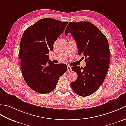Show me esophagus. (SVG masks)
Masks as SVG:
<instances>
[{"mask_svg":"<svg viewBox=\"0 0 126 126\" xmlns=\"http://www.w3.org/2000/svg\"><path fill=\"white\" fill-rule=\"evenodd\" d=\"M67 71L68 72H70V71H71V67L70 66V65H68L67 66Z\"/></svg>","mask_w":126,"mask_h":126,"instance_id":"esophagus-1","label":"esophagus"}]
</instances>
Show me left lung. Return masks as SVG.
Wrapping results in <instances>:
<instances>
[{
	"mask_svg": "<svg viewBox=\"0 0 126 126\" xmlns=\"http://www.w3.org/2000/svg\"><path fill=\"white\" fill-rule=\"evenodd\" d=\"M69 33L77 42L79 55L84 56L86 63L84 68L72 67L78 78L71 86L77 95L89 96L100 87L106 77L110 62L109 42L99 28L90 22H69L65 34Z\"/></svg>",
	"mask_w": 126,
	"mask_h": 126,
	"instance_id": "1",
	"label": "left lung"
}]
</instances>
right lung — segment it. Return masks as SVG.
I'll use <instances>...</instances> for the list:
<instances>
[{
  "label": "right lung",
  "instance_id": "1",
  "mask_svg": "<svg viewBox=\"0 0 126 126\" xmlns=\"http://www.w3.org/2000/svg\"><path fill=\"white\" fill-rule=\"evenodd\" d=\"M67 24L46 17L26 29L22 35L19 52L22 74L26 83L37 93L52 91L66 71V64L53 63L48 54Z\"/></svg>",
  "mask_w": 126,
  "mask_h": 126
}]
</instances>
